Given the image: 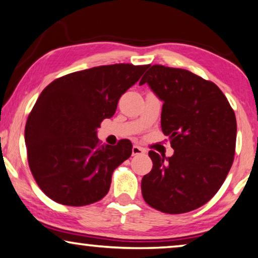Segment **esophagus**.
Masks as SVG:
<instances>
[{"label": "esophagus", "mask_w": 258, "mask_h": 258, "mask_svg": "<svg viewBox=\"0 0 258 258\" xmlns=\"http://www.w3.org/2000/svg\"><path fill=\"white\" fill-rule=\"evenodd\" d=\"M144 153H146V150H144L143 148H141L139 146H134L133 147V150H132L133 156H137V155H143Z\"/></svg>", "instance_id": "1"}]
</instances>
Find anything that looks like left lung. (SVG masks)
<instances>
[{
    "instance_id": "8db88e82",
    "label": "left lung",
    "mask_w": 258,
    "mask_h": 258,
    "mask_svg": "<svg viewBox=\"0 0 258 258\" xmlns=\"http://www.w3.org/2000/svg\"><path fill=\"white\" fill-rule=\"evenodd\" d=\"M163 101L162 132L174 155L150 150L153 169L141 183L143 199L165 214H184L213 199L225 181L236 148V116L211 81L191 72L154 64L140 81Z\"/></svg>"
}]
</instances>
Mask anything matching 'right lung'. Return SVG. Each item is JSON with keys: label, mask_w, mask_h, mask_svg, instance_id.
Here are the masks:
<instances>
[{"label": "right lung", "mask_w": 258, "mask_h": 258, "mask_svg": "<svg viewBox=\"0 0 258 258\" xmlns=\"http://www.w3.org/2000/svg\"><path fill=\"white\" fill-rule=\"evenodd\" d=\"M148 67H94L44 88L28 116L24 139L31 174L49 199L82 207L107 195L112 172L130 157L133 144L129 140L101 144L97 129Z\"/></svg>", "instance_id": "add662e5"}]
</instances>
